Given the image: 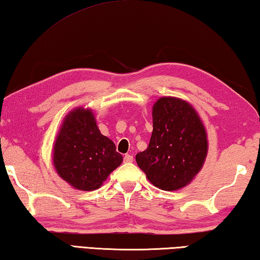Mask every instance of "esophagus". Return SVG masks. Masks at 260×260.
I'll return each mask as SVG.
<instances>
[{
    "mask_svg": "<svg viewBox=\"0 0 260 260\" xmlns=\"http://www.w3.org/2000/svg\"><path fill=\"white\" fill-rule=\"evenodd\" d=\"M132 161H133V155H131V154H126L125 157H124V162L128 164V162H132Z\"/></svg>",
    "mask_w": 260,
    "mask_h": 260,
    "instance_id": "34e87169",
    "label": "esophagus"
}]
</instances>
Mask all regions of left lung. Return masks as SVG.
Returning <instances> with one entry per match:
<instances>
[{
  "mask_svg": "<svg viewBox=\"0 0 260 260\" xmlns=\"http://www.w3.org/2000/svg\"><path fill=\"white\" fill-rule=\"evenodd\" d=\"M149 146L136 162L149 181L165 191L186 186L201 171L208 152L205 126L190 103L162 96L152 107Z\"/></svg>",
  "mask_w": 260,
  "mask_h": 260,
  "instance_id": "1",
  "label": "left lung"
}]
</instances>
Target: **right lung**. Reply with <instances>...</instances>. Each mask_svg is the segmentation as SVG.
<instances>
[{
    "mask_svg": "<svg viewBox=\"0 0 260 260\" xmlns=\"http://www.w3.org/2000/svg\"><path fill=\"white\" fill-rule=\"evenodd\" d=\"M122 162L110 139L102 135L91 109L76 108L63 119L53 146L59 176L77 190L100 187Z\"/></svg>",
    "mask_w": 260,
    "mask_h": 260,
    "instance_id": "1",
    "label": "right lung"
}]
</instances>
